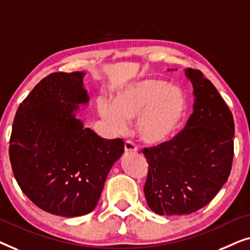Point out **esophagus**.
<instances>
[{
  "label": "esophagus",
  "instance_id": "34e87169",
  "mask_svg": "<svg viewBox=\"0 0 250 250\" xmlns=\"http://www.w3.org/2000/svg\"><path fill=\"white\" fill-rule=\"evenodd\" d=\"M125 151L126 152H135L138 151V146H136V145L134 142L129 141V140H127V141H125Z\"/></svg>",
  "mask_w": 250,
  "mask_h": 250
}]
</instances>
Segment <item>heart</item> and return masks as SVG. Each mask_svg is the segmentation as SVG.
<instances>
[{
  "label": "heart",
  "mask_w": 250,
  "mask_h": 250,
  "mask_svg": "<svg viewBox=\"0 0 250 250\" xmlns=\"http://www.w3.org/2000/svg\"><path fill=\"white\" fill-rule=\"evenodd\" d=\"M99 114L112 132L123 134L129 122L138 121V133L143 141L158 145L168 140L182 122L187 99L179 86L163 80H143L118 91L111 102H98Z\"/></svg>",
  "instance_id": "heart-1"
}]
</instances>
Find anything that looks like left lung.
Returning a JSON list of instances; mask_svg holds the SVG:
<instances>
[{"instance_id": "1", "label": "left lung", "mask_w": 250, "mask_h": 250, "mask_svg": "<svg viewBox=\"0 0 250 250\" xmlns=\"http://www.w3.org/2000/svg\"><path fill=\"white\" fill-rule=\"evenodd\" d=\"M193 112L172 140L142 150L149 164L143 188L148 206L159 215L193 213L216 196L233 160V116L211 82L188 68Z\"/></svg>"}]
</instances>
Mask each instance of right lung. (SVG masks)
<instances>
[{"label": "right lung", "mask_w": 250, "mask_h": 250, "mask_svg": "<svg viewBox=\"0 0 250 250\" xmlns=\"http://www.w3.org/2000/svg\"><path fill=\"white\" fill-rule=\"evenodd\" d=\"M83 71L53 73L20 104L9 156L22 192L41 209L64 217L91 213L112 165L124 152L122 139L105 140L77 118L88 102Z\"/></svg>", "instance_id": "add662e5"}]
</instances>
